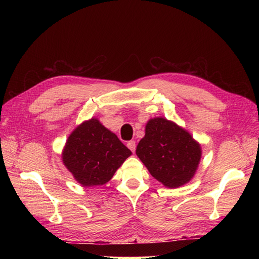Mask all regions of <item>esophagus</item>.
Returning a JSON list of instances; mask_svg holds the SVG:
<instances>
[{"instance_id": "esophagus-1", "label": "esophagus", "mask_w": 259, "mask_h": 259, "mask_svg": "<svg viewBox=\"0 0 259 259\" xmlns=\"http://www.w3.org/2000/svg\"><path fill=\"white\" fill-rule=\"evenodd\" d=\"M126 147L129 148V149L133 151V152H135L136 151V142L134 141V140H131V141H129L128 144H126Z\"/></svg>"}]
</instances>
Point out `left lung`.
<instances>
[{"instance_id": "1", "label": "left lung", "mask_w": 259, "mask_h": 259, "mask_svg": "<svg viewBox=\"0 0 259 259\" xmlns=\"http://www.w3.org/2000/svg\"><path fill=\"white\" fill-rule=\"evenodd\" d=\"M136 153L153 178L168 188H177L194 177L201 149L185 129L164 118H155L148 121Z\"/></svg>"}]
</instances>
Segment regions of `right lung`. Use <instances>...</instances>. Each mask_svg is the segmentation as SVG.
Instances as JSON below:
<instances>
[{
	"mask_svg": "<svg viewBox=\"0 0 259 259\" xmlns=\"http://www.w3.org/2000/svg\"><path fill=\"white\" fill-rule=\"evenodd\" d=\"M130 155L117 136L92 118L69 136L62 159L78 183L93 187L107 184Z\"/></svg>",
	"mask_w": 259,
	"mask_h": 259,
	"instance_id": "right-lung-1",
	"label": "right lung"
}]
</instances>
